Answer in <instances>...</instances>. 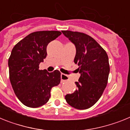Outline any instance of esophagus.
I'll return each mask as SVG.
<instances>
[{
    "instance_id": "1",
    "label": "esophagus",
    "mask_w": 130,
    "mask_h": 130,
    "mask_svg": "<svg viewBox=\"0 0 130 130\" xmlns=\"http://www.w3.org/2000/svg\"><path fill=\"white\" fill-rule=\"evenodd\" d=\"M60 77H61L62 82H64V81H66L67 80H68V77L65 75V74H64V73H61Z\"/></svg>"
}]
</instances>
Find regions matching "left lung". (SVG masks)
<instances>
[{
    "mask_svg": "<svg viewBox=\"0 0 130 130\" xmlns=\"http://www.w3.org/2000/svg\"><path fill=\"white\" fill-rule=\"evenodd\" d=\"M66 38L75 45L74 62L79 66L81 74L77 88L65 99L70 105L77 109H87L100 98L107 86L110 68L107 53L99 43L85 33L62 30Z\"/></svg>",
    "mask_w": 130,
    "mask_h": 130,
    "instance_id": "8db88e82",
    "label": "left lung"
}]
</instances>
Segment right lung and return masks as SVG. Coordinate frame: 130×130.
<instances>
[{
  "label": "right lung",
  "mask_w": 130,
  "mask_h": 130,
  "mask_svg": "<svg viewBox=\"0 0 130 130\" xmlns=\"http://www.w3.org/2000/svg\"><path fill=\"white\" fill-rule=\"evenodd\" d=\"M61 34L60 31H38L26 36L13 47L8 59L10 83L16 96L28 107L42 106L51 97L52 87L60 82V72L40 70L46 58L49 42Z\"/></svg>",
  "instance_id": "obj_1"
}]
</instances>
